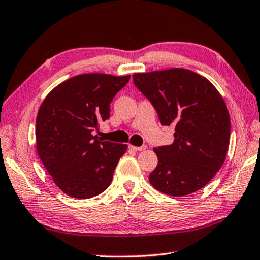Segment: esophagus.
I'll use <instances>...</instances> for the list:
<instances>
[{
    "instance_id": "34e87169",
    "label": "esophagus",
    "mask_w": 260,
    "mask_h": 260,
    "mask_svg": "<svg viewBox=\"0 0 260 260\" xmlns=\"http://www.w3.org/2000/svg\"><path fill=\"white\" fill-rule=\"evenodd\" d=\"M129 148L132 149V150H134V151H143V150H146V149H147V146L135 147V146H132V144H129Z\"/></svg>"
}]
</instances>
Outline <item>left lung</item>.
<instances>
[{"mask_svg":"<svg viewBox=\"0 0 260 260\" xmlns=\"http://www.w3.org/2000/svg\"><path fill=\"white\" fill-rule=\"evenodd\" d=\"M133 79L161 125L174 126L173 143L153 149L158 165L149 175L151 186L175 197L200 190L222 166L230 146L222 96L208 79L186 69L134 73Z\"/></svg>","mask_w":260,"mask_h":260,"instance_id":"8db88e82","label":"left lung"}]
</instances>
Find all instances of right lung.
<instances>
[{
    "instance_id": "right-lung-1",
    "label": "right lung",
    "mask_w": 260,
    "mask_h": 260,
    "mask_svg": "<svg viewBox=\"0 0 260 260\" xmlns=\"http://www.w3.org/2000/svg\"><path fill=\"white\" fill-rule=\"evenodd\" d=\"M131 76H76L43 100L37 117V151L57 187L73 199H91L112 181L127 144L103 141L93 131L110 117V103Z\"/></svg>"
}]
</instances>
